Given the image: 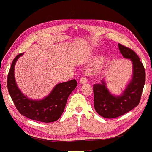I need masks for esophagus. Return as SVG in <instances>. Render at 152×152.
Instances as JSON below:
<instances>
[{
	"mask_svg": "<svg viewBox=\"0 0 152 152\" xmlns=\"http://www.w3.org/2000/svg\"><path fill=\"white\" fill-rule=\"evenodd\" d=\"M79 82H80L81 84H85L87 83V79L85 77H82L80 79V81H79Z\"/></svg>",
	"mask_w": 152,
	"mask_h": 152,
	"instance_id": "1",
	"label": "esophagus"
}]
</instances>
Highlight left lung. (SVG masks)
<instances>
[{
	"mask_svg": "<svg viewBox=\"0 0 152 152\" xmlns=\"http://www.w3.org/2000/svg\"><path fill=\"white\" fill-rule=\"evenodd\" d=\"M123 57L131 59L133 63V78L123 94L119 97L111 95L103 81L101 84H94V107L103 118H116L129 112L140 103L145 82V71L143 63L134 50L121 44H118Z\"/></svg>",
	"mask_w": 152,
	"mask_h": 152,
	"instance_id": "1",
	"label": "left lung"
}]
</instances>
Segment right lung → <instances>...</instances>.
Instances as JSON below:
<instances>
[{
  "mask_svg": "<svg viewBox=\"0 0 152 152\" xmlns=\"http://www.w3.org/2000/svg\"><path fill=\"white\" fill-rule=\"evenodd\" d=\"M23 53L17 55L12 61L7 77V88L13 102L19 113L26 118L45 123L58 120L65 110L66 101L75 89V79L57 84L52 92L42 100L34 101L26 97L17 86L14 69L16 61Z\"/></svg>",
  "mask_w": 152,
  "mask_h": 152,
  "instance_id": "obj_1",
  "label": "right lung"
}]
</instances>
